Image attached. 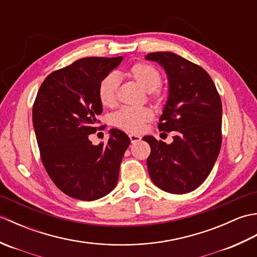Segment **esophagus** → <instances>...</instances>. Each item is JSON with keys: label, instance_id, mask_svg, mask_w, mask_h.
Here are the masks:
<instances>
[{"label": "esophagus", "instance_id": "esophagus-1", "mask_svg": "<svg viewBox=\"0 0 257 257\" xmlns=\"http://www.w3.org/2000/svg\"><path fill=\"white\" fill-rule=\"evenodd\" d=\"M129 138H130V141H132V144H135V143H138V141L141 140V137L138 135H129Z\"/></svg>", "mask_w": 257, "mask_h": 257}]
</instances>
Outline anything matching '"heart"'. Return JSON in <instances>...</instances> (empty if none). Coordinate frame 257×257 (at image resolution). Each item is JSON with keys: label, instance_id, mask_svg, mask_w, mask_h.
<instances>
[{"label": "heart", "instance_id": "obj_1", "mask_svg": "<svg viewBox=\"0 0 257 257\" xmlns=\"http://www.w3.org/2000/svg\"><path fill=\"white\" fill-rule=\"evenodd\" d=\"M127 75L140 85L149 94L159 98L161 90L158 87L161 84V73L154 65L149 63H136L128 69ZM119 79L116 74H109L103 77L98 86V97L102 106L113 107L117 102V90ZM154 118V112L150 108L123 107L113 114V123L118 128L129 133H139L145 124Z\"/></svg>", "mask_w": 257, "mask_h": 257}]
</instances>
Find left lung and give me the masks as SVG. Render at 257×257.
<instances>
[{"label": "left lung", "mask_w": 257, "mask_h": 257, "mask_svg": "<svg viewBox=\"0 0 257 257\" xmlns=\"http://www.w3.org/2000/svg\"><path fill=\"white\" fill-rule=\"evenodd\" d=\"M163 66L169 79V97L159 119L160 132H174L167 145L152 136L147 159L149 176L169 193L191 192L204 182L222 145V102L210 75L199 65L171 52L146 56Z\"/></svg>", "instance_id": "left-lung-1"}]
</instances>
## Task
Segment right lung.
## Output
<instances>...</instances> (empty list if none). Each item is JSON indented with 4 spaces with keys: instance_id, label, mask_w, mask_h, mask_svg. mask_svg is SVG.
<instances>
[{
    "instance_id": "1",
    "label": "right lung",
    "mask_w": 257,
    "mask_h": 257,
    "mask_svg": "<svg viewBox=\"0 0 257 257\" xmlns=\"http://www.w3.org/2000/svg\"><path fill=\"white\" fill-rule=\"evenodd\" d=\"M119 57H85L51 73L33 105V125L41 159L56 187L70 198L94 201L116 187L130 139L111 129L108 143L94 146L102 106L98 86L121 63Z\"/></svg>"
}]
</instances>
